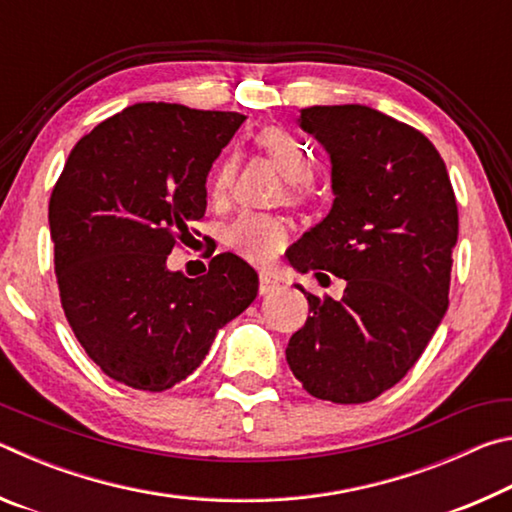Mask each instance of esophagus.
<instances>
[{
  "mask_svg": "<svg viewBox=\"0 0 512 512\" xmlns=\"http://www.w3.org/2000/svg\"><path fill=\"white\" fill-rule=\"evenodd\" d=\"M277 289H280V282L273 280L271 275H259V296H268Z\"/></svg>",
  "mask_w": 512,
  "mask_h": 512,
  "instance_id": "1",
  "label": "esophagus"
}]
</instances>
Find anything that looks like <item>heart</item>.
<instances>
[{
	"label": "heart",
	"instance_id": "1",
	"mask_svg": "<svg viewBox=\"0 0 512 512\" xmlns=\"http://www.w3.org/2000/svg\"><path fill=\"white\" fill-rule=\"evenodd\" d=\"M255 144L259 151H264L273 167L287 178V201L291 205H302L309 198V176L314 171V160L307 146L302 144L296 135L277 126L262 128L255 135ZM237 164L232 158H223L212 171L207 192L214 203H223L232 189ZM287 225L277 216L268 214H241L239 219L230 225L225 241L235 253L246 259L250 264L266 266L282 253L287 244Z\"/></svg>",
	"mask_w": 512,
	"mask_h": 512
}]
</instances>
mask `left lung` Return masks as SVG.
I'll return each mask as SVG.
<instances>
[{"instance_id": "8db88e82", "label": "left lung", "mask_w": 512, "mask_h": 512, "mask_svg": "<svg viewBox=\"0 0 512 512\" xmlns=\"http://www.w3.org/2000/svg\"><path fill=\"white\" fill-rule=\"evenodd\" d=\"M300 128L332 162V210L293 244L298 273L345 280L341 300H309L287 348L318 400L361 404L395 386L449 307L458 210L447 167L427 137L375 108L311 106Z\"/></svg>"}]
</instances>
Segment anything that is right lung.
I'll return each instance as SVG.
<instances>
[{
    "label": "right lung",
    "instance_id": "obj_1",
    "mask_svg": "<svg viewBox=\"0 0 512 512\" xmlns=\"http://www.w3.org/2000/svg\"><path fill=\"white\" fill-rule=\"evenodd\" d=\"M244 115L135 103L81 137L51 192L49 230L69 327L119 384L167 391L257 296V273L221 253L210 271H169L203 219L207 173Z\"/></svg>",
    "mask_w": 512,
    "mask_h": 512
}]
</instances>
